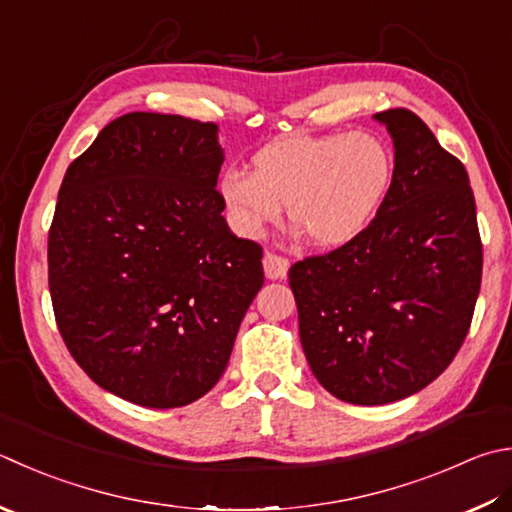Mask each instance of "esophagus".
Instances as JSON below:
<instances>
[{
	"instance_id": "1",
	"label": "esophagus",
	"mask_w": 512,
	"mask_h": 512,
	"mask_svg": "<svg viewBox=\"0 0 512 512\" xmlns=\"http://www.w3.org/2000/svg\"><path fill=\"white\" fill-rule=\"evenodd\" d=\"M263 269H265V276L269 278V281H281V278L287 276L289 260L283 258V256H278V254L267 252L265 258H263Z\"/></svg>"
}]
</instances>
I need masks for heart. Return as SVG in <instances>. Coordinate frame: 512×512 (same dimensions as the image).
<instances>
[{
    "instance_id": "obj_1",
    "label": "heart",
    "mask_w": 512,
    "mask_h": 512,
    "mask_svg": "<svg viewBox=\"0 0 512 512\" xmlns=\"http://www.w3.org/2000/svg\"><path fill=\"white\" fill-rule=\"evenodd\" d=\"M394 156L368 131L287 136L260 147L252 173L227 169L218 196L240 236L258 238L281 220L316 247H343L363 236L390 196Z\"/></svg>"
}]
</instances>
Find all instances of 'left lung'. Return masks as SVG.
Listing matches in <instances>:
<instances>
[{
	"instance_id": "left-lung-1",
	"label": "left lung",
	"mask_w": 512,
	"mask_h": 512,
	"mask_svg": "<svg viewBox=\"0 0 512 512\" xmlns=\"http://www.w3.org/2000/svg\"><path fill=\"white\" fill-rule=\"evenodd\" d=\"M394 144L379 216L350 245L289 269L305 359L354 406L419 392L455 359L481 285V238L466 167L408 109L374 115Z\"/></svg>"
}]
</instances>
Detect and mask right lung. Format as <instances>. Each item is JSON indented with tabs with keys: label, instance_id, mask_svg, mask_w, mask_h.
Segmentation results:
<instances>
[{
	"label": "right lung",
	"instance_id": "1",
	"mask_svg": "<svg viewBox=\"0 0 512 512\" xmlns=\"http://www.w3.org/2000/svg\"><path fill=\"white\" fill-rule=\"evenodd\" d=\"M214 122L133 111L71 162L48 231V287L77 365L124 401L180 408L223 376L263 287L231 234Z\"/></svg>",
	"mask_w": 512,
	"mask_h": 512
}]
</instances>
